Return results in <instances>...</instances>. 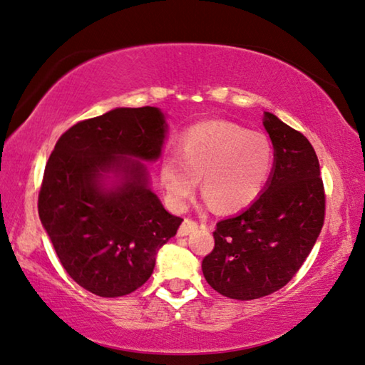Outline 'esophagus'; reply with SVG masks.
Listing matches in <instances>:
<instances>
[{"instance_id": "esophagus-1", "label": "esophagus", "mask_w": 365, "mask_h": 365, "mask_svg": "<svg viewBox=\"0 0 365 365\" xmlns=\"http://www.w3.org/2000/svg\"><path fill=\"white\" fill-rule=\"evenodd\" d=\"M197 228H199V223L194 222V220L186 218L182 222V225L179 226V231H178V236H187L190 232H194Z\"/></svg>"}]
</instances>
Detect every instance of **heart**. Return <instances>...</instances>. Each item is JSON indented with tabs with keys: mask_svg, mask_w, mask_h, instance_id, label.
Listing matches in <instances>:
<instances>
[{
	"mask_svg": "<svg viewBox=\"0 0 365 365\" xmlns=\"http://www.w3.org/2000/svg\"><path fill=\"white\" fill-rule=\"evenodd\" d=\"M179 154L160 161V181L171 202L182 207L199 186L218 212L252 204L270 181L274 166L272 140L230 121H205L189 128Z\"/></svg>",
	"mask_w": 365,
	"mask_h": 365,
	"instance_id": "1",
	"label": "heart"
}]
</instances>
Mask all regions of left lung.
<instances>
[{
	"label": "left lung",
	"mask_w": 365,
	"mask_h": 365,
	"mask_svg": "<svg viewBox=\"0 0 365 365\" xmlns=\"http://www.w3.org/2000/svg\"><path fill=\"white\" fill-rule=\"evenodd\" d=\"M264 126L274 148L270 181L249 208L217 223L215 247L202 260L207 283L230 299H259L288 284L325 220L314 147L272 113H265Z\"/></svg>",
	"instance_id": "obj_1"
}]
</instances>
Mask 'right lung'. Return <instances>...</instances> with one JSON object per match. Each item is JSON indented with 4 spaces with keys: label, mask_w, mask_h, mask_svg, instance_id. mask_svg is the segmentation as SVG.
<instances>
[{
    "label": "right lung",
    "mask_w": 365,
    "mask_h": 365,
    "mask_svg": "<svg viewBox=\"0 0 365 365\" xmlns=\"http://www.w3.org/2000/svg\"><path fill=\"white\" fill-rule=\"evenodd\" d=\"M165 133L158 108H116L69 128L46 161L41 225L64 270L93 294L139 289L182 222L165 210L148 189L145 166L133 160H157ZM108 172L115 178L111 188L101 182Z\"/></svg>",
    "instance_id": "obj_1"
}]
</instances>
